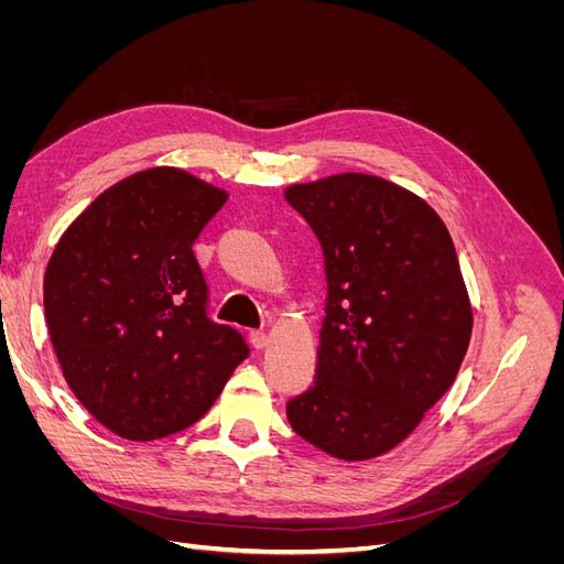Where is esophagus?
<instances>
[{
    "mask_svg": "<svg viewBox=\"0 0 564 564\" xmlns=\"http://www.w3.org/2000/svg\"><path fill=\"white\" fill-rule=\"evenodd\" d=\"M249 338H251V346L253 348H265L268 346V334L265 332H261V329H253L251 334H249Z\"/></svg>",
    "mask_w": 564,
    "mask_h": 564,
    "instance_id": "obj_1",
    "label": "esophagus"
}]
</instances>
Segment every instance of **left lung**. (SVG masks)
Instances as JSON below:
<instances>
[{
	"instance_id": "1",
	"label": "left lung",
	"mask_w": 564,
	"mask_h": 564,
	"mask_svg": "<svg viewBox=\"0 0 564 564\" xmlns=\"http://www.w3.org/2000/svg\"><path fill=\"white\" fill-rule=\"evenodd\" d=\"M324 251L327 317L313 386L286 402L292 429L344 460L381 456L454 383L473 311L442 218L369 174L286 187Z\"/></svg>"
}]
</instances>
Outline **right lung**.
<instances>
[{
	"label": "right lung",
	"mask_w": 564,
	"mask_h": 564,
	"mask_svg": "<svg viewBox=\"0 0 564 564\" xmlns=\"http://www.w3.org/2000/svg\"><path fill=\"white\" fill-rule=\"evenodd\" d=\"M226 199L183 169H148L100 193L51 256L44 315L63 377L119 437L193 425L249 355L240 332L209 317L193 251Z\"/></svg>",
	"instance_id": "add662e5"
}]
</instances>
